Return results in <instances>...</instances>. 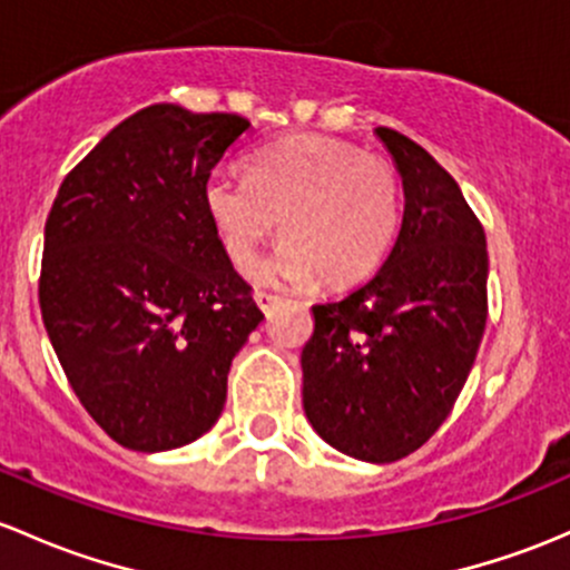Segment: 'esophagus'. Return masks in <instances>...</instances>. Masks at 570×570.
<instances>
[{"label":"esophagus","instance_id":"1","mask_svg":"<svg viewBox=\"0 0 570 570\" xmlns=\"http://www.w3.org/2000/svg\"><path fill=\"white\" fill-rule=\"evenodd\" d=\"M254 301H256V305H259V308L265 311V314H267V311L273 308V305L278 303L281 297H278V295H273V292H262V289H256V292H254Z\"/></svg>","mask_w":570,"mask_h":570}]
</instances>
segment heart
<instances>
[{"mask_svg":"<svg viewBox=\"0 0 570 570\" xmlns=\"http://www.w3.org/2000/svg\"><path fill=\"white\" fill-rule=\"evenodd\" d=\"M205 209L232 265L254 259L275 224L284 243L265 278L344 286L385 259L401 226V179L391 160L355 144L303 134L250 155L248 177L213 171Z\"/></svg>","mask_w":570,"mask_h":570,"instance_id":"b5f03b06","label":"heart"}]
</instances>
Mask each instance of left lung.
Segmentation results:
<instances>
[{
	"label": "left lung",
	"instance_id": "obj_1",
	"mask_svg": "<svg viewBox=\"0 0 570 570\" xmlns=\"http://www.w3.org/2000/svg\"><path fill=\"white\" fill-rule=\"evenodd\" d=\"M404 185L385 265L335 303L314 305L303 346V410L352 459L410 456L442 426L487 327V235L456 179L399 130L376 128Z\"/></svg>",
	"mask_w": 570,
	"mask_h": 570
}]
</instances>
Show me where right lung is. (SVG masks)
Segmentation results:
<instances>
[{
	"label": "right lung",
	"instance_id": "right-lung-1",
	"mask_svg": "<svg viewBox=\"0 0 570 570\" xmlns=\"http://www.w3.org/2000/svg\"><path fill=\"white\" fill-rule=\"evenodd\" d=\"M248 128L237 114L147 106L65 177L48 213L46 333L83 410L130 451L213 429L232 361L265 320L202 196Z\"/></svg>",
	"mask_w": 570,
	"mask_h": 570
}]
</instances>
